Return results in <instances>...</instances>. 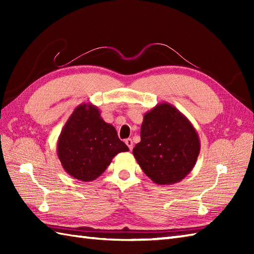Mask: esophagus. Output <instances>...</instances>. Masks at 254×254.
I'll return each instance as SVG.
<instances>
[{"label":"esophagus","mask_w":254,"mask_h":254,"mask_svg":"<svg viewBox=\"0 0 254 254\" xmlns=\"http://www.w3.org/2000/svg\"><path fill=\"white\" fill-rule=\"evenodd\" d=\"M124 142H126V144L127 145L128 149H130V150H132V149H133V141H132L131 138H127L126 141H124Z\"/></svg>","instance_id":"1"}]
</instances>
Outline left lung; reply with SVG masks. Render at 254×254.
<instances>
[{
  "label": "left lung",
  "instance_id": "8db88e82",
  "mask_svg": "<svg viewBox=\"0 0 254 254\" xmlns=\"http://www.w3.org/2000/svg\"><path fill=\"white\" fill-rule=\"evenodd\" d=\"M201 149L197 132L176 107L163 102L144 115L133 155L157 185H174L190 174Z\"/></svg>",
  "mask_w": 254,
  "mask_h": 254
}]
</instances>
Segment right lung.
I'll return each instance as SVG.
<instances>
[{"instance_id":"obj_1","label":"right lung","mask_w":254,"mask_h":254,"mask_svg":"<svg viewBox=\"0 0 254 254\" xmlns=\"http://www.w3.org/2000/svg\"><path fill=\"white\" fill-rule=\"evenodd\" d=\"M128 147L118 137L116 128L104 121L98 108L82 104L75 108L58 139L57 153L65 172L75 179H97L112 158Z\"/></svg>"}]
</instances>
